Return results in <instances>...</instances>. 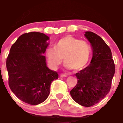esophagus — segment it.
Returning <instances> with one entry per match:
<instances>
[{
    "label": "esophagus",
    "instance_id": "esophagus-1",
    "mask_svg": "<svg viewBox=\"0 0 123 123\" xmlns=\"http://www.w3.org/2000/svg\"><path fill=\"white\" fill-rule=\"evenodd\" d=\"M60 77H66V74H62H62H60Z\"/></svg>",
    "mask_w": 123,
    "mask_h": 123
}]
</instances>
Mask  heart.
Returning <instances> with one entry per match:
<instances>
[{
    "instance_id": "obj_1",
    "label": "heart",
    "mask_w": 123,
    "mask_h": 123,
    "mask_svg": "<svg viewBox=\"0 0 123 123\" xmlns=\"http://www.w3.org/2000/svg\"><path fill=\"white\" fill-rule=\"evenodd\" d=\"M91 53V46L87 41L67 36L58 40L54 44V49L48 48L46 56L49 66L53 69L58 67L63 57L66 68L79 70L87 64Z\"/></svg>"
}]
</instances>
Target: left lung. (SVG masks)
<instances>
[{
	"label": "left lung",
	"instance_id": "left-lung-1",
	"mask_svg": "<svg viewBox=\"0 0 123 123\" xmlns=\"http://www.w3.org/2000/svg\"><path fill=\"white\" fill-rule=\"evenodd\" d=\"M84 35L91 44L92 58L87 67L75 74L77 83L70 94L77 104L90 107L110 91L115 65L111 49L102 38L92 32H86Z\"/></svg>",
	"mask_w": 123,
	"mask_h": 123
}]
</instances>
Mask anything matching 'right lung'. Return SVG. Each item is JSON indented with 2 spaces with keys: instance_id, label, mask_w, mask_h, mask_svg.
Masks as SVG:
<instances>
[{
  "instance_id": "obj_1",
  "label": "right lung",
  "mask_w": 123,
  "mask_h": 123,
  "mask_svg": "<svg viewBox=\"0 0 123 123\" xmlns=\"http://www.w3.org/2000/svg\"><path fill=\"white\" fill-rule=\"evenodd\" d=\"M49 40L40 32L24 33L12 45L7 58L10 88L18 99L30 105L44 102L51 83L58 78L57 72L48 68L43 55Z\"/></svg>"
}]
</instances>
